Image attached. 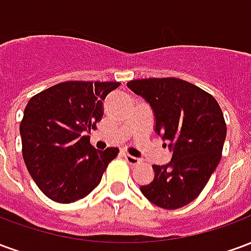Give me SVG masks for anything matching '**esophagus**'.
Segmentation results:
<instances>
[{"instance_id": "obj_1", "label": "esophagus", "mask_w": 251, "mask_h": 251, "mask_svg": "<svg viewBox=\"0 0 251 251\" xmlns=\"http://www.w3.org/2000/svg\"><path fill=\"white\" fill-rule=\"evenodd\" d=\"M122 156H124L126 161H127L129 164H131V165H136V164L140 163V158L134 157V156H131V154H129V153L124 152L122 153Z\"/></svg>"}]
</instances>
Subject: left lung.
<instances>
[{"label": "left lung", "mask_w": 251, "mask_h": 251, "mask_svg": "<svg viewBox=\"0 0 251 251\" xmlns=\"http://www.w3.org/2000/svg\"><path fill=\"white\" fill-rule=\"evenodd\" d=\"M126 86L152 107L154 131L172 153L169 163L153 165L154 177L140 189L157 207H184L199 196L221 161L227 131L221 106L177 77L137 79Z\"/></svg>", "instance_id": "8db88e82"}]
</instances>
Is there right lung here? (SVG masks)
<instances>
[{
    "mask_svg": "<svg viewBox=\"0 0 251 251\" xmlns=\"http://www.w3.org/2000/svg\"><path fill=\"white\" fill-rule=\"evenodd\" d=\"M118 82H63L29 99L20 124L23 157L41 192L57 203L87 196L100 183L118 148L98 151L91 127L102 120L103 102Z\"/></svg>",
    "mask_w": 251,
    "mask_h": 251,
    "instance_id": "1",
    "label": "right lung"
}]
</instances>
